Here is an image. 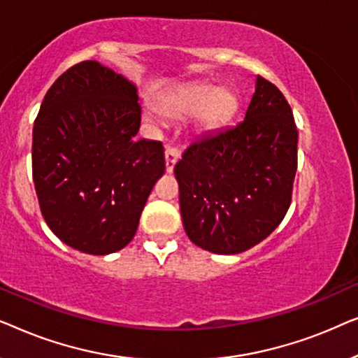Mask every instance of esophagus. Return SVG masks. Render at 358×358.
Wrapping results in <instances>:
<instances>
[{
  "label": "esophagus",
  "mask_w": 358,
  "mask_h": 358,
  "mask_svg": "<svg viewBox=\"0 0 358 358\" xmlns=\"http://www.w3.org/2000/svg\"><path fill=\"white\" fill-rule=\"evenodd\" d=\"M164 159H166V173L171 174L174 171V164L178 163L179 159V151L173 148V146H166Z\"/></svg>",
  "instance_id": "obj_1"
}]
</instances>
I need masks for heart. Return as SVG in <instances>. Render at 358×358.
Masks as SVG:
<instances>
[{"label": "heart", "mask_w": 358, "mask_h": 358, "mask_svg": "<svg viewBox=\"0 0 358 358\" xmlns=\"http://www.w3.org/2000/svg\"><path fill=\"white\" fill-rule=\"evenodd\" d=\"M238 109V97L233 91L213 85H195L185 87L169 101H166V114L187 119L197 115L199 129L208 130L222 124ZM148 120H155L153 114H146Z\"/></svg>", "instance_id": "1"}]
</instances>
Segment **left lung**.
<instances>
[{
	"label": "left lung",
	"mask_w": 358,
	"mask_h": 358,
	"mask_svg": "<svg viewBox=\"0 0 358 358\" xmlns=\"http://www.w3.org/2000/svg\"><path fill=\"white\" fill-rule=\"evenodd\" d=\"M298 131L277 86L256 76L244 119L190 143L174 166L185 233L215 254L266 239L290 207Z\"/></svg>",
	"instance_id": "8db88e82"
}]
</instances>
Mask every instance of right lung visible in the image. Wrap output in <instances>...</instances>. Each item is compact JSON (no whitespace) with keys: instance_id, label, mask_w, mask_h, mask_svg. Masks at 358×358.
I'll return each instance as SVG.
<instances>
[{"instance_id":"obj_1","label":"right lung","mask_w":358,"mask_h":358,"mask_svg":"<svg viewBox=\"0 0 358 358\" xmlns=\"http://www.w3.org/2000/svg\"><path fill=\"white\" fill-rule=\"evenodd\" d=\"M138 90L99 62L53 83L32 130V176L48 228L68 246L107 256L134 239L164 174L161 141L136 140Z\"/></svg>"}]
</instances>
